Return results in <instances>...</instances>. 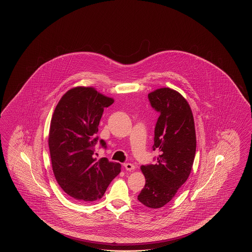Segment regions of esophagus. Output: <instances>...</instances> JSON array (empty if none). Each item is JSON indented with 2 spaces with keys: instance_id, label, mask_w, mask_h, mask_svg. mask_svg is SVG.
<instances>
[{
  "instance_id": "34e87169",
  "label": "esophagus",
  "mask_w": 252,
  "mask_h": 252,
  "mask_svg": "<svg viewBox=\"0 0 252 252\" xmlns=\"http://www.w3.org/2000/svg\"><path fill=\"white\" fill-rule=\"evenodd\" d=\"M124 166L126 168V170H128V171H131V170L135 169V166L131 163H125Z\"/></svg>"
}]
</instances>
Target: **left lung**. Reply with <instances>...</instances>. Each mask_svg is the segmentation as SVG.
Returning <instances> with one entry per match:
<instances>
[{
  "label": "left lung",
  "mask_w": 252,
  "mask_h": 252,
  "mask_svg": "<svg viewBox=\"0 0 252 252\" xmlns=\"http://www.w3.org/2000/svg\"><path fill=\"white\" fill-rule=\"evenodd\" d=\"M150 105L159 113L155 127L153 150L155 165L142 166L146 184L138 195L145 206L157 209L170 202L188 180L196 150L193 113L188 101L170 88L149 94Z\"/></svg>",
  "instance_id": "obj_1"
}]
</instances>
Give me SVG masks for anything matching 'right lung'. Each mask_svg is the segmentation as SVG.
Here are the masks:
<instances>
[{
  "label": "right lung",
  "instance_id": "right-lung-1",
  "mask_svg": "<svg viewBox=\"0 0 252 252\" xmlns=\"http://www.w3.org/2000/svg\"><path fill=\"white\" fill-rule=\"evenodd\" d=\"M113 102L93 87L78 86L66 92L54 111L48 135L54 175L64 193L79 202L102 198L121 172L119 163L97 160L94 154L103 110ZM100 144L106 149L103 139Z\"/></svg>",
  "mask_w": 252,
  "mask_h": 252
}]
</instances>
